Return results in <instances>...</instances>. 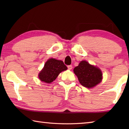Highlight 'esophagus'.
<instances>
[{
  "label": "esophagus",
  "instance_id": "1",
  "mask_svg": "<svg viewBox=\"0 0 129 129\" xmlns=\"http://www.w3.org/2000/svg\"><path fill=\"white\" fill-rule=\"evenodd\" d=\"M68 69H69V70H71L72 69V65H68Z\"/></svg>",
  "mask_w": 129,
  "mask_h": 129
}]
</instances>
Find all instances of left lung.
Wrapping results in <instances>:
<instances>
[{
	"instance_id": "1",
	"label": "left lung",
	"mask_w": 129,
	"mask_h": 129,
	"mask_svg": "<svg viewBox=\"0 0 129 129\" xmlns=\"http://www.w3.org/2000/svg\"><path fill=\"white\" fill-rule=\"evenodd\" d=\"M79 82L82 86L91 88L101 82L102 73L101 70L95 66L90 65L86 61H82L73 69Z\"/></svg>"
}]
</instances>
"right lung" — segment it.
Masks as SVG:
<instances>
[{
  "label": "right lung",
  "instance_id": "obj_1",
  "mask_svg": "<svg viewBox=\"0 0 129 129\" xmlns=\"http://www.w3.org/2000/svg\"><path fill=\"white\" fill-rule=\"evenodd\" d=\"M67 69V67L62 61L52 58H49L39 73V78L42 82L50 84L56 80L61 72Z\"/></svg>",
  "mask_w": 129,
  "mask_h": 129
}]
</instances>
